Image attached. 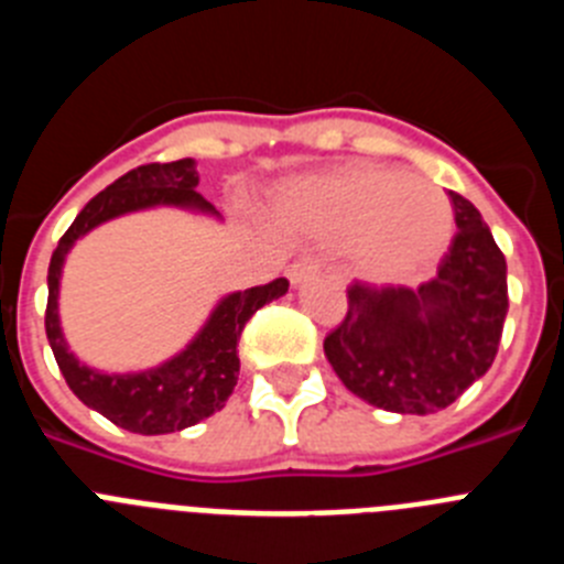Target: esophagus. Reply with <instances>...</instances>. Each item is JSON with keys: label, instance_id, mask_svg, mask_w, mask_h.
<instances>
[{"label": "esophagus", "instance_id": "34e87169", "mask_svg": "<svg viewBox=\"0 0 564 564\" xmlns=\"http://www.w3.org/2000/svg\"><path fill=\"white\" fill-rule=\"evenodd\" d=\"M316 273H318L316 259H299V262H293V265L288 268V279H291L293 288L305 285L307 279H313Z\"/></svg>", "mask_w": 564, "mask_h": 564}]
</instances>
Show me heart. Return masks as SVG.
<instances>
[{
    "label": "heart",
    "mask_w": 564,
    "mask_h": 564,
    "mask_svg": "<svg viewBox=\"0 0 564 564\" xmlns=\"http://www.w3.org/2000/svg\"><path fill=\"white\" fill-rule=\"evenodd\" d=\"M273 220L296 237L347 242L364 276L403 282L449 248V197L417 174L352 163L307 174L279 188Z\"/></svg>",
    "instance_id": "1"
}]
</instances>
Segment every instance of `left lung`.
<instances>
[{"label": "left lung", "mask_w": 564, "mask_h": 564, "mask_svg": "<svg viewBox=\"0 0 564 564\" xmlns=\"http://www.w3.org/2000/svg\"><path fill=\"white\" fill-rule=\"evenodd\" d=\"M457 234L421 288L347 291L325 356L352 395L378 410L430 415L488 372L508 313L506 257L466 197L449 192Z\"/></svg>", "instance_id": "8db88e82"}]
</instances>
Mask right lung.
I'll use <instances>...</instances> for the list:
<instances>
[{
	"mask_svg": "<svg viewBox=\"0 0 564 564\" xmlns=\"http://www.w3.org/2000/svg\"><path fill=\"white\" fill-rule=\"evenodd\" d=\"M197 183H200V174L192 158L132 169L112 186L98 192L78 212L50 257L44 330H47L50 350L56 356L58 370L78 401L134 435L181 432L223 410L237 387V341L242 336V327L259 307L288 293V279H273L268 285L228 293L214 305L197 336L181 352H174L152 370L101 372L69 352L67 338L62 333V318H58V288H62L64 259L73 251V246L101 223L158 206L220 217L212 203L197 194Z\"/></svg>",
	"mask_w": 564,
	"mask_h": 564,
	"instance_id": "1",
	"label": "right lung"
}]
</instances>
